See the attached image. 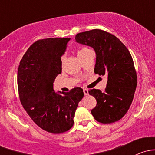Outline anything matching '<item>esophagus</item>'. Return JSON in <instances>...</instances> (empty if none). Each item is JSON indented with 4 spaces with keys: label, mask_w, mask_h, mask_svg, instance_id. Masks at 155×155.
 <instances>
[{
    "label": "esophagus",
    "mask_w": 155,
    "mask_h": 155,
    "mask_svg": "<svg viewBox=\"0 0 155 155\" xmlns=\"http://www.w3.org/2000/svg\"><path fill=\"white\" fill-rule=\"evenodd\" d=\"M83 92H84V94H85V95L88 94V90H87V89H86V88L83 89Z\"/></svg>",
    "instance_id": "34e87169"
}]
</instances>
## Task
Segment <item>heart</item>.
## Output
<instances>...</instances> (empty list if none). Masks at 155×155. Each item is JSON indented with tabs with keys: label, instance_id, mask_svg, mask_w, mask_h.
Segmentation results:
<instances>
[{
	"label": "heart",
	"instance_id": "b5f03b06",
	"mask_svg": "<svg viewBox=\"0 0 155 155\" xmlns=\"http://www.w3.org/2000/svg\"><path fill=\"white\" fill-rule=\"evenodd\" d=\"M88 51H90V49H88V48H86V47H82V48H79V49L78 50V51H77L78 56H79V58L81 57V56L83 55L84 54H85V53L87 52ZM64 60H65V58L62 57L61 58V62H62V63H64Z\"/></svg>",
	"mask_w": 155,
	"mask_h": 155
}]
</instances>
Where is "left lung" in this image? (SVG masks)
Masks as SVG:
<instances>
[{"label":"left lung","mask_w":155,"mask_h":155,"mask_svg":"<svg viewBox=\"0 0 155 155\" xmlns=\"http://www.w3.org/2000/svg\"><path fill=\"white\" fill-rule=\"evenodd\" d=\"M75 39L76 43L94 48V73L107 76L105 91H88L97 101L92 115L103 124L118 121L130 107L137 87V73L129 50L115 36L102 30L79 33Z\"/></svg>","instance_id":"left-lung-1"}]
</instances>
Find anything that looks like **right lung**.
Segmentation results:
<instances>
[{"mask_svg":"<svg viewBox=\"0 0 155 155\" xmlns=\"http://www.w3.org/2000/svg\"><path fill=\"white\" fill-rule=\"evenodd\" d=\"M70 38L37 40L22 57L18 69V88L21 105L34 123L52 134L66 132L84 97L81 87L55 92L53 83L61 73V56Z\"/></svg>","mask_w":155,"mask_h":155,"instance_id":"right-lung-1","label":"right lung"}]
</instances>
